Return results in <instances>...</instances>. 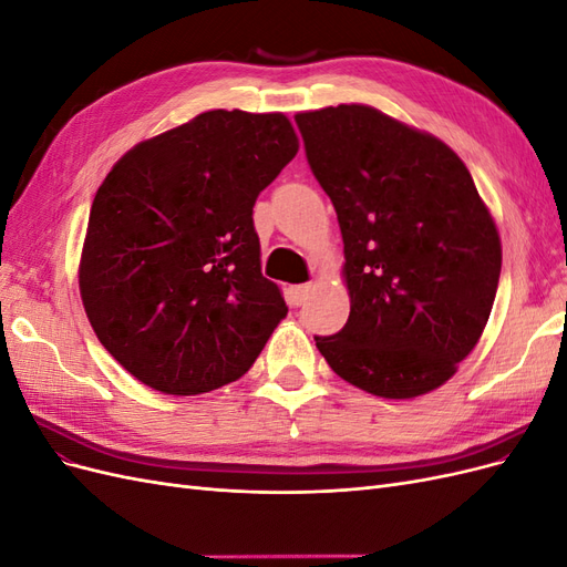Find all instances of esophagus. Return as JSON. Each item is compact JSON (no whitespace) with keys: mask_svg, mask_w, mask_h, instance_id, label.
I'll use <instances>...</instances> for the list:
<instances>
[{"mask_svg":"<svg viewBox=\"0 0 567 567\" xmlns=\"http://www.w3.org/2000/svg\"><path fill=\"white\" fill-rule=\"evenodd\" d=\"M310 296H312V284L290 286V290H288V300H290V305H296V307L305 305L307 298H310Z\"/></svg>","mask_w":567,"mask_h":567,"instance_id":"esophagus-1","label":"esophagus"}]
</instances>
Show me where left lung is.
<instances>
[{"label":"left lung","instance_id":"8db88e82","mask_svg":"<svg viewBox=\"0 0 567 567\" xmlns=\"http://www.w3.org/2000/svg\"><path fill=\"white\" fill-rule=\"evenodd\" d=\"M296 123L346 244L350 317L315 338L319 352L375 398L437 390L483 336L502 271L499 229L468 167L435 134L367 104Z\"/></svg>","mask_w":567,"mask_h":567}]
</instances>
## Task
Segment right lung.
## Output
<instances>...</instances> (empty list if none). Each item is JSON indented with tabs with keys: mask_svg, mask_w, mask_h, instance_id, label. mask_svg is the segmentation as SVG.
Segmentation results:
<instances>
[{
	"mask_svg": "<svg viewBox=\"0 0 567 567\" xmlns=\"http://www.w3.org/2000/svg\"><path fill=\"white\" fill-rule=\"evenodd\" d=\"M284 113L205 111L134 144L94 196L78 284L92 329L136 381L200 394L252 367L286 319L252 205L296 158Z\"/></svg>",
	"mask_w": 567,
	"mask_h": 567,
	"instance_id": "right-lung-1",
	"label": "right lung"
}]
</instances>
